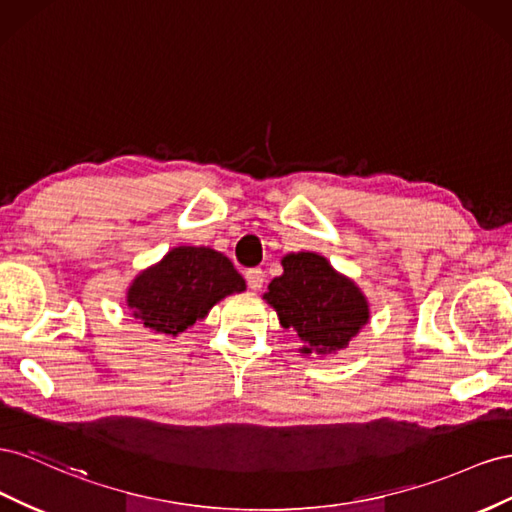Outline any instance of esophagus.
I'll list each match as a JSON object with an SVG mask.
<instances>
[{
  "mask_svg": "<svg viewBox=\"0 0 512 512\" xmlns=\"http://www.w3.org/2000/svg\"><path fill=\"white\" fill-rule=\"evenodd\" d=\"M246 283H248V287H251L253 291H259L261 287H264V283H266V274H264V270H259V268H251V270H246Z\"/></svg>",
  "mask_w": 512,
  "mask_h": 512,
  "instance_id": "1",
  "label": "esophagus"
}]
</instances>
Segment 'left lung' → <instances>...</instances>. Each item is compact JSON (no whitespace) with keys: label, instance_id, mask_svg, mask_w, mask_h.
I'll use <instances>...</instances> for the list:
<instances>
[{"label":"left lung","instance_id":"8db88e82","mask_svg":"<svg viewBox=\"0 0 512 512\" xmlns=\"http://www.w3.org/2000/svg\"><path fill=\"white\" fill-rule=\"evenodd\" d=\"M283 274L272 279L264 300L283 328L294 330L302 356L339 354L369 324L371 309L362 289L311 251L287 253Z\"/></svg>","mask_w":512,"mask_h":512}]
</instances>
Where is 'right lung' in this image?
<instances>
[{"mask_svg":"<svg viewBox=\"0 0 512 512\" xmlns=\"http://www.w3.org/2000/svg\"><path fill=\"white\" fill-rule=\"evenodd\" d=\"M244 289V279L223 253L210 246H175L135 276L126 306L150 332L178 337L206 319L216 302Z\"/></svg>","mask_w":512,"mask_h":512,"instance_id":"obj_1","label":"right lung"}]
</instances>
